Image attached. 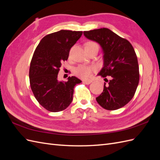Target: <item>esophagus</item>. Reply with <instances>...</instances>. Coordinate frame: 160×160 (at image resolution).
I'll use <instances>...</instances> for the list:
<instances>
[{"label":"esophagus","mask_w":160,"mask_h":160,"mask_svg":"<svg viewBox=\"0 0 160 160\" xmlns=\"http://www.w3.org/2000/svg\"><path fill=\"white\" fill-rule=\"evenodd\" d=\"M91 82H92L91 80H83V83H85V84H87V85L90 84V83H91Z\"/></svg>","instance_id":"1"}]
</instances>
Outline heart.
<instances>
[{
  "instance_id": "obj_1",
  "label": "heart",
  "mask_w": 160,
  "mask_h": 160,
  "mask_svg": "<svg viewBox=\"0 0 160 160\" xmlns=\"http://www.w3.org/2000/svg\"><path fill=\"white\" fill-rule=\"evenodd\" d=\"M85 49L86 51H89L94 48H98L99 45L94 41H88L85 43ZM95 70V67L93 66L90 65H79L74 70L75 74L81 78L88 79L91 76L92 72Z\"/></svg>"
}]
</instances>
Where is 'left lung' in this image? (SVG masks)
I'll use <instances>...</instances> for the list:
<instances>
[{
  "mask_svg": "<svg viewBox=\"0 0 160 160\" xmlns=\"http://www.w3.org/2000/svg\"><path fill=\"white\" fill-rule=\"evenodd\" d=\"M84 35L98 42L104 53L103 67L98 75L109 76L108 84L96 98L98 103L107 110L123 107L132 99L139 81L137 55L132 44L107 28L84 31Z\"/></svg>",
  "mask_w": 160,
  "mask_h": 160,
  "instance_id": "8db88e82",
  "label": "left lung"
}]
</instances>
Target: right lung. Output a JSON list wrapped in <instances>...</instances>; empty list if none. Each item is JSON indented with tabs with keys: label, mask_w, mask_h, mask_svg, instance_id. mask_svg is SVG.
Listing matches in <instances>:
<instances>
[{
	"label": "right lung",
	"mask_w": 160,
	"mask_h": 160,
	"mask_svg": "<svg viewBox=\"0 0 160 160\" xmlns=\"http://www.w3.org/2000/svg\"><path fill=\"white\" fill-rule=\"evenodd\" d=\"M83 32L61 30L43 37L34 52L29 80L34 96L41 105L51 112L65 109L72 100L74 87L81 83L77 77L58 81L62 62L68 59L71 48Z\"/></svg>",
	"instance_id": "right-lung-1"
}]
</instances>
